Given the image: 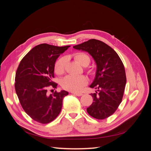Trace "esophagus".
Returning a JSON list of instances; mask_svg holds the SVG:
<instances>
[{"mask_svg":"<svg viewBox=\"0 0 151 151\" xmlns=\"http://www.w3.org/2000/svg\"><path fill=\"white\" fill-rule=\"evenodd\" d=\"M72 94H74V95L77 96H81L83 95V94H82V93H73Z\"/></svg>","mask_w":151,"mask_h":151,"instance_id":"esophagus-1","label":"esophagus"}]
</instances>
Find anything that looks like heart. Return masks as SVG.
Wrapping results in <instances>:
<instances>
[{"label": "heart", "mask_w": 151, "mask_h": 151, "mask_svg": "<svg viewBox=\"0 0 151 151\" xmlns=\"http://www.w3.org/2000/svg\"><path fill=\"white\" fill-rule=\"evenodd\" d=\"M75 58L77 62L81 65L86 67L89 65L91 59L88 55L84 53H78L76 54ZM67 62L65 57L59 58L55 64V71L57 74H62L65 70V67ZM89 73L91 74H94V70L90 69ZM88 83V79L84 76H67L62 81L61 85L62 88L71 92L78 93L82 91L84 86Z\"/></svg>", "instance_id": "obj_1"}]
</instances>
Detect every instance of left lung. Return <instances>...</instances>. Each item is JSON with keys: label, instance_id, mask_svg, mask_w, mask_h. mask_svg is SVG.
I'll return each mask as SVG.
<instances>
[{"label": "left lung", "instance_id": "left-lung-1", "mask_svg": "<svg viewBox=\"0 0 151 151\" xmlns=\"http://www.w3.org/2000/svg\"><path fill=\"white\" fill-rule=\"evenodd\" d=\"M73 48L89 53L95 61L96 71L89 87L97 91L91 94L93 102L87 111L96 119H105L122 102L127 82L124 65L115 50L101 41L91 39Z\"/></svg>", "mask_w": 151, "mask_h": 151}]
</instances>
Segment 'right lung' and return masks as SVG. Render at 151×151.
I'll use <instances>...</instances> for the list:
<instances>
[{
	"mask_svg": "<svg viewBox=\"0 0 151 151\" xmlns=\"http://www.w3.org/2000/svg\"><path fill=\"white\" fill-rule=\"evenodd\" d=\"M70 46L57 47L43 43L32 48L22 59L17 69L15 89L24 111L36 122L48 123L60 113L66 91L47 93V88L57 84L53 82L55 63Z\"/></svg>",
	"mask_w": 151,
	"mask_h": 151,
	"instance_id": "add662e5",
	"label": "right lung"
}]
</instances>
